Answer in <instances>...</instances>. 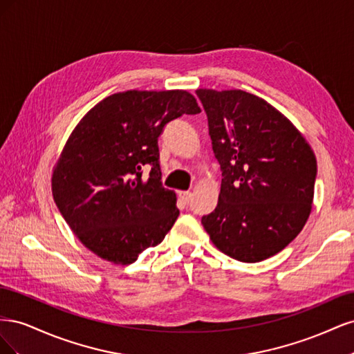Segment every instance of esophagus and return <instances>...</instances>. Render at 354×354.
<instances>
[{
	"instance_id": "1",
	"label": "esophagus",
	"mask_w": 354,
	"mask_h": 354,
	"mask_svg": "<svg viewBox=\"0 0 354 354\" xmlns=\"http://www.w3.org/2000/svg\"><path fill=\"white\" fill-rule=\"evenodd\" d=\"M178 196L181 198V201H183V202H189L190 199H192V194H190V192L189 190H183V192H178Z\"/></svg>"
}]
</instances>
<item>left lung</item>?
<instances>
[{
	"label": "left lung",
	"instance_id": "left-lung-1",
	"mask_svg": "<svg viewBox=\"0 0 354 354\" xmlns=\"http://www.w3.org/2000/svg\"><path fill=\"white\" fill-rule=\"evenodd\" d=\"M221 168L218 203L202 217L217 248L242 263L282 251L312 211L316 158L303 134L261 97L196 90Z\"/></svg>",
	"mask_w": 354,
	"mask_h": 354
}]
</instances>
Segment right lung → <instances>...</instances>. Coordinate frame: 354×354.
<instances>
[{
    "label": "right lung",
    "instance_id": "obj_1",
    "mask_svg": "<svg viewBox=\"0 0 354 354\" xmlns=\"http://www.w3.org/2000/svg\"><path fill=\"white\" fill-rule=\"evenodd\" d=\"M199 112L183 90H130L103 99L75 127L53 171V198L100 259L131 264L173 227L180 211L160 181L158 137L168 122Z\"/></svg>",
    "mask_w": 354,
    "mask_h": 354
}]
</instances>
